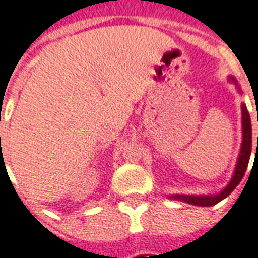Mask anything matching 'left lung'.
Returning <instances> with one entry per match:
<instances>
[{"mask_svg": "<svg viewBox=\"0 0 258 258\" xmlns=\"http://www.w3.org/2000/svg\"><path fill=\"white\" fill-rule=\"evenodd\" d=\"M230 82H233L237 85L236 79L233 77H229ZM242 128H243V141L242 148H240V154H239V159L236 163L235 173L233 177L229 181V184L223 188L222 191L217 194V196H187V194H174L172 196V200H179V201H184L187 204L198 205V207H211L215 205L219 201H222L223 198H226L230 192L236 188V185L242 181L243 176L246 173V169L248 166V160H250V155H251V121H250V116H248L247 107L242 104ZM257 149H258V137H257Z\"/></svg>", "mask_w": 258, "mask_h": 258, "instance_id": "1", "label": "left lung"}]
</instances>
